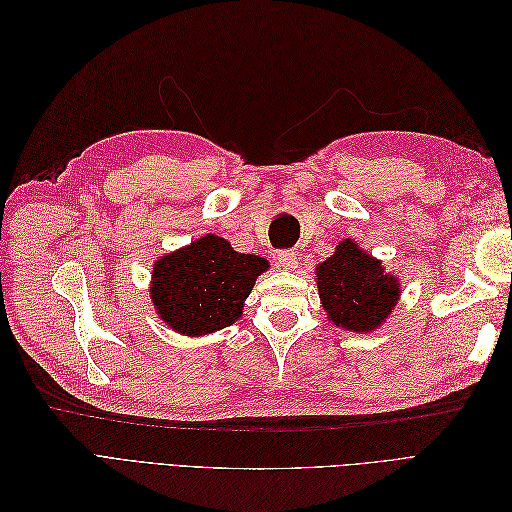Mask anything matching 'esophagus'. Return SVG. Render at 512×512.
I'll return each instance as SVG.
<instances>
[{"instance_id":"obj_1","label":"esophagus","mask_w":512,"mask_h":512,"mask_svg":"<svg viewBox=\"0 0 512 512\" xmlns=\"http://www.w3.org/2000/svg\"><path fill=\"white\" fill-rule=\"evenodd\" d=\"M277 269H294L297 267V252L294 250H282L273 256Z\"/></svg>"}]
</instances>
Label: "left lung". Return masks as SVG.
Here are the masks:
<instances>
[{"mask_svg": "<svg viewBox=\"0 0 512 512\" xmlns=\"http://www.w3.org/2000/svg\"><path fill=\"white\" fill-rule=\"evenodd\" d=\"M318 292L329 320L356 333L374 331L399 299V284L376 258L346 239L316 269Z\"/></svg>", "mask_w": 512, "mask_h": 512, "instance_id": "obj_1", "label": "left lung"}]
</instances>
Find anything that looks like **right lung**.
<instances>
[{"instance_id": "right-lung-1", "label": "right lung", "mask_w": 512, "mask_h": 512, "mask_svg": "<svg viewBox=\"0 0 512 512\" xmlns=\"http://www.w3.org/2000/svg\"><path fill=\"white\" fill-rule=\"evenodd\" d=\"M267 267L265 258L239 254L226 239L207 235L156 262L149 294L170 329L207 335L241 316L245 297Z\"/></svg>"}]
</instances>
